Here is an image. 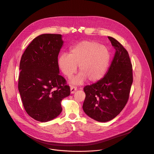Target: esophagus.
I'll return each instance as SVG.
<instances>
[{
  "instance_id": "esophagus-1",
  "label": "esophagus",
  "mask_w": 154,
  "mask_h": 154,
  "mask_svg": "<svg viewBox=\"0 0 154 154\" xmlns=\"http://www.w3.org/2000/svg\"><path fill=\"white\" fill-rule=\"evenodd\" d=\"M77 91V87L75 86H71V93L74 94Z\"/></svg>"
}]
</instances>
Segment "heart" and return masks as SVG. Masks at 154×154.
Here are the masks:
<instances>
[{
  "label": "heart",
  "instance_id": "obj_1",
  "mask_svg": "<svg viewBox=\"0 0 154 154\" xmlns=\"http://www.w3.org/2000/svg\"><path fill=\"white\" fill-rule=\"evenodd\" d=\"M110 60L106 48L94 41H83L72 46L69 54L63 53L58 58V68L66 77H71L77 69L80 73L69 81L81 85L87 79L91 82L100 80Z\"/></svg>",
  "mask_w": 154,
  "mask_h": 154
}]
</instances>
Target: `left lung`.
Listing matches in <instances>:
<instances>
[{
  "label": "left lung",
  "mask_w": 154,
  "mask_h": 154,
  "mask_svg": "<svg viewBox=\"0 0 154 154\" xmlns=\"http://www.w3.org/2000/svg\"><path fill=\"white\" fill-rule=\"evenodd\" d=\"M108 38L116 51L112 63L102 79L83 89L86 94L84 112L102 122L113 119L121 113L133 82L132 66L127 51L115 38Z\"/></svg>",
  "instance_id": "1"
}]
</instances>
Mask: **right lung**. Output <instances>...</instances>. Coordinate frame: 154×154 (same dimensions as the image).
<instances>
[{
    "mask_svg": "<svg viewBox=\"0 0 154 154\" xmlns=\"http://www.w3.org/2000/svg\"><path fill=\"white\" fill-rule=\"evenodd\" d=\"M63 43L61 35H41L33 39L20 59L18 90L26 112L39 122L59 116L61 100L70 94L57 63Z\"/></svg>",
    "mask_w": 154,
    "mask_h": 154,
    "instance_id": "add662e5",
    "label": "right lung"
}]
</instances>
